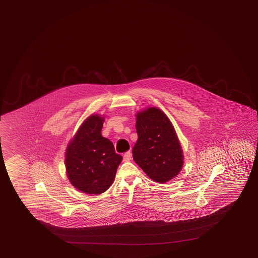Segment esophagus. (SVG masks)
<instances>
[{
    "instance_id": "1",
    "label": "esophagus",
    "mask_w": 258,
    "mask_h": 258,
    "mask_svg": "<svg viewBox=\"0 0 258 258\" xmlns=\"http://www.w3.org/2000/svg\"><path fill=\"white\" fill-rule=\"evenodd\" d=\"M132 159V153L130 151H127L126 153L123 155V161H130Z\"/></svg>"
}]
</instances>
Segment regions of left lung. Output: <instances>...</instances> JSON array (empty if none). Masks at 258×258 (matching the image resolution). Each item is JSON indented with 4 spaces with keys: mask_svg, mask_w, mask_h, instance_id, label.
Returning <instances> with one entry per match:
<instances>
[{
    "mask_svg": "<svg viewBox=\"0 0 258 258\" xmlns=\"http://www.w3.org/2000/svg\"><path fill=\"white\" fill-rule=\"evenodd\" d=\"M137 139L134 160L153 181L167 182L179 174L183 155L174 127L164 112L156 107L137 112Z\"/></svg>",
    "mask_w": 258,
    "mask_h": 258,
    "instance_id": "8db88e82",
    "label": "left lung"
}]
</instances>
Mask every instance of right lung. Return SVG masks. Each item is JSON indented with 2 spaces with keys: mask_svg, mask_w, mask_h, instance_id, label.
Returning <instances> with one entry per match:
<instances>
[{
  "mask_svg": "<svg viewBox=\"0 0 258 258\" xmlns=\"http://www.w3.org/2000/svg\"><path fill=\"white\" fill-rule=\"evenodd\" d=\"M103 122L104 117L89 116L66 148L67 177L74 186L88 195L108 190L122 160L113 144L101 136Z\"/></svg>",
  "mask_w": 258,
  "mask_h": 258,
  "instance_id": "add662e5",
  "label": "right lung"
}]
</instances>
